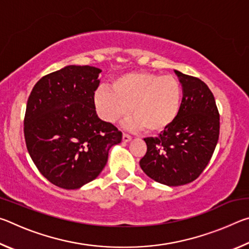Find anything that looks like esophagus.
Segmentation results:
<instances>
[{"label":"esophagus","instance_id":"1","mask_svg":"<svg viewBox=\"0 0 249 249\" xmlns=\"http://www.w3.org/2000/svg\"><path fill=\"white\" fill-rule=\"evenodd\" d=\"M122 140H123V142H129L130 140H132V136H130V135H128V134H123V137H122Z\"/></svg>","mask_w":249,"mask_h":249}]
</instances>
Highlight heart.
Instances as JSON below:
<instances>
[{
	"mask_svg": "<svg viewBox=\"0 0 249 249\" xmlns=\"http://www.w3.org/2000/svg\"><path fill=\"white\" fill-rule=\"evenodd\" d=\"M111 89H100L93 99L99 116L108 123H115L130 111L133 127L157 134L169 127L179 114L182 89L172 75L125 73L113 80Z\"/></svg>",
	"mask_w": 249,
	"mask_h": 249,
	"instance_id": "obj_1",
	"label": "heart"
}]
</instances>
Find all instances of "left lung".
<instances>
[{
  "mask_svg": "<svg viewBox=\"0 0 249 249\" xmlns=\"http://www.w3.org/2000/svg\"><path fill=\"white\" fill-rule=\"evenodd\" d=\"M175 73L182 84L179 114L158 137L144 138L147 151L140 161L149 178L169 187L192 182L202 174L220 135V114L209 87L178 70Z\"/></svg>",
  "mask_w": 249,
  "mask_h": 249,
  "instance_id": "1",
  "label": "left lung"
}]
</instances>
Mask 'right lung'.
I'll use <instances>...</instances> for the list:
<instances>
[{
  "label": "right lung",
  "instance_id": "right-lung-1",
  "mask_svg": "<svg viewBox=\"0 0 249 249\" xmlns=\"http://www.w3.org/2000/svg\"><path fill=\"white\" fill-rule=\"evenodd\" d=\"M101 69L70 65L41 78L24 119L27 150L37 169L59 188L74 190L94 180L122 133L99 119L94 92Z\"/></svg>",
  "mask_w": 249,
  "mask_h": 249
}]
</instances>
